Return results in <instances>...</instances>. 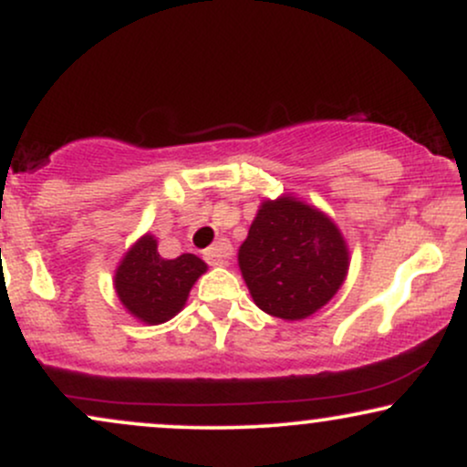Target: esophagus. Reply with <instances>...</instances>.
<instances>
[{
    "mask_svg": "<svg viewBox=\"0 0 467 467\" xmlns=\"http://www.w3.org/2000/svg\"><path fill=\"white\" fill-rule=\"evenodd\" d=\"M228 256H230V244H228V241H217L213 248L206 250V261H208V265H213V267L226 265Z\"/></svg>",
    "mask_w": 467,
    "mask_h": 467,
    "instance_id": "esophagus-1",
    "label": "esophagus"
}]
</instances>
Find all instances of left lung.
I'll return each instance as SVG.
<instances>
[{"mask_svg":"<svg viewBox=\"0 0 467 467\" xmlns=\"http://www.w3.org/2000/svg\"><path fill=\"white\" fill-rule=\"evenodd\" d=\"M237 259L256 307L283 320L323 309L349 272V248L334 219L294 195L261 202Z\"/></svg>","mask_w":467,"mask_h":467,"instance_id":"obj_1","label":"left lung"}]
</instances>
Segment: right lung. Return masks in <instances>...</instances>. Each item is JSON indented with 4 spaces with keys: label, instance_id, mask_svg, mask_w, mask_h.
Segmentation results:
<instances>
[{
    "label": "right lung",
    "instance_id": "1",
    "mask_svg": "<svg viewBox=\"0 0 467 467\" xmlns=\"http://www.w3.org/2000/svg\"><path fill=\"white\" fill-rule=\"evenodd\" d=\"M208 265L195 254L164 259L158 239L142 234L116 267L114 287L118 301L144 325H162L184 309L195 281Z\"/></svg>",
    "mask_w": 467,
    "mask_h": 467
}]
</instances>
